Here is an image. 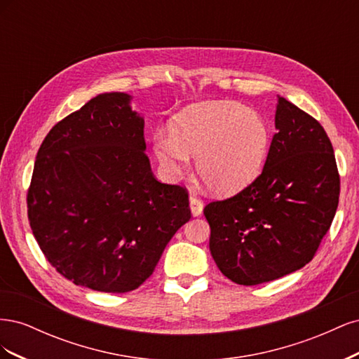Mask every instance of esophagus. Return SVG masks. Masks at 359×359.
<instances>
[{
	"label": "esophagus",
	"instance_id": "esophagus-1",
	"mask_svg": "<svg viewBox=\"0 0 359 359\" xmlns=\"http://www.w3.org/2000/svg\"><path fill=\"white\" fill-rule=\"evenodd\" d=\"M189 201H190V211H191V214L194 217L201 215L202 211H203V202H202V199H199L196 194H190V199Z\"/></svg>",
	"mask_w": 359,
	"mask_h": 359
}]
</instances>
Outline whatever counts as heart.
I'll use <instances>...</instances> for the list:
<instances>
[{
	"label": "heart",
	"mask_w": 359,
	"mask_h": 359,
	"mask_svg": "<svg viewBox=\"0 0 359 359\" xmlns=\"http://www.w3.org/2000/svg\"><path fill=\"white\" fill-rule=\"evenodd\" d=\"M271 145L265 118L232 102L190 106L173 118L170 132L153 136V151L169 180L180 178L196 157L201 180L217 194L250 186L262 170Z\"/></svg>",
	"instance_id": "1"
}]
</instances>
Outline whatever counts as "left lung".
<instances>
[{
  "instance_id": "obj_1",
  "label": "left lung",
  "mask_w": 359,
  "mask_h": 359,
  "mask_svg": "<svg viewBox=\"0 0 359 359\" xmlns=\"http://www.w3.org/2000/svg\"><path fill=\"white\" fill-rule=\"evenodd\" d=\"M276 128L262 173L203 208L211 255L236 285L266 283L307 265L339 206V169L319 121L278 97Z\"/></svg>"
}]
</instances>
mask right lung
Listing matches in <instances>:
<instances>
[{
	"mask_svg": "<svg viewBox=\"0 0 359 359\" xmlns=\"http://www.w3.org/2000/svg\"><path fill=\"white\" fill-rule=\"evenodd\" d=\"M130 100L99 94L53 126L27 194L31 231L48 262L99 292L137 289L191 217L187 190L151 172L144 118Z\"/></svg>",
	"mask_w": 359,
	"mask_h": 359,
	"instance_id": "add662e5",
	"label": "right lung"
}]
</instances>
